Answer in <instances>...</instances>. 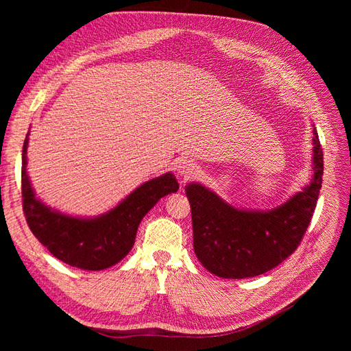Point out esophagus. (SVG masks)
<instances>
[{"label":"esophagus","mask_w":351,"mask_h":351,"mask_svg":"<svg viewBox=\"0 0 351 351\" xmlns=\"http://www.w3.org/2000/svg\"><path fill=\"white\" fill-rule=\"evenodd\" d=\"M177 173L183 180H189L197 174V165L193 161H183L178 164Z\"/></svg>","instance_id":"esophagus-1"}]
</instances>
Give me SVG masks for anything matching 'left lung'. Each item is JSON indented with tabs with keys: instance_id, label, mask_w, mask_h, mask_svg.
Instances as JSON below:
<instances>
[{
	"instance_id": "8db88e82",
	"label": "left lung",
	"mask_w": 351,
	"mask_h": 351,
	"mask_svg": "<svg viewBox=\"0 0 351 351\" xmlns=\"http://www.w3.org/2000/svg\"><path fill=\"white\" fill-rule=\"evenodd\" d=\"M311 183L282 205L240 209L200 183H189L193 247L199 262L222 278H250L271 271L299 246L311 224L322 187L324 154L313 125Z\"/></svg>"
}]
</instances>
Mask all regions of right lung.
<instances>
[{
  "instance_id": "1",
  "label": "right lung",
  "mask_w": 351,
  "mask_h": 351,
  "mask_svg": "<svg viewBox=\"0 0 351 351\" xmlns=\"http://www.w3.org/2000/svg\"><path fill=\"white\" fill-rule=\"evenodd\" d=\"M27 143L22 154V197L27 226L34 236L70 267L102 271L119 263L134 244L141 221L156 202L178 190L173 173L145 182L119 205L93 218L73 217L52 209L36 197L27 176Z\"/></svg>"
}]
</instances>
